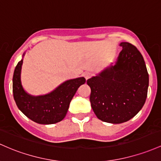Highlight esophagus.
Returning a JSON list of instances; mask_svg holds the SVG:
<instances>
[{"instance_id": "34e87169", "label": "esophagus", "mask_w": 161, "mask_h": 161, "mask_svg": "<svg viewBox=\"0 0 161 161\" xmlns=\"http://www.w3.org/2000/svg\"><path fill=\"white\" fill-rule=\"evenodd\" d=\"M84 77H85L86 80H88V79H90V77H92V74L90 73V72L86 71V72H85V73L84 74Z\"/></svg>"}]
</instances>
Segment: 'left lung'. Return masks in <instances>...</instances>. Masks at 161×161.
I'll use <instances>...</instances> for the list:
<instances>
[{
    "label": "left lung",
    "instance_id": "1",
    "mask_svg": "<svg viewBox=\"0 0 161 161\" xmlns=\"http://www.w3.org/2000/svg\"><path fill=\"white\" fill-rule=\"evenodd\" d=\"M114 66L86 80L91 89L90 101L99 119L113 124L127 122L143 107L149 76L143 56L129 42H122Z\"/></svg>",
    "mask_w": 161,
    "mask_h": 161
}]
</instances>
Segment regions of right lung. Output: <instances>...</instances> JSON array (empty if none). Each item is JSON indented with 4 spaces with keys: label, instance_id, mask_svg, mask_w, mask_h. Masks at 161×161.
<instances>
[{
    "label": "right lung",
    "instance_id": "obj_1",
    "mask_svg": "<svg viewBox=\"0 0 161 161\" xmlns=\"http://www.w3.org/2000/svg\"><path fill=\"white\" fill-rule=\"evenodd\" d=\"M23 60L18 62L13 77V93L19 109L29 119L39 124L49 125L61 122L65 117L70 103L84 77L67 80L48 94L33 97L25 92L20 81Z\"/></svg>",
    "mask_w": 161,
    "mask_h": 161
}]
</instances>
